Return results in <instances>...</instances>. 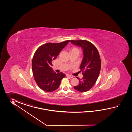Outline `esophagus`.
<instances>
[{"label": "esophagus", "instance_id": "esophagus-1", "mask_svg": "<svg viewBox=\"0 0 132 132\" xmlns=\"http://www.w3.org/2000/svg\"><path fill=\"white\" fill-rule=\"evenodd\" d=\"M67 77H70L71 78H72L73 77V76H71V75H67Z\"/></svg>", "mask_w": 132, "mask_h": 132}]
</instances>
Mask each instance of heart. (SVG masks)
<instances>
[{
  "instance_id": "b5f03b06",
  "label": "heart",
  "mask_w": 132,
  "mask_h": 132,
  "mask_svg": "<svg viewBox=\"0 0 132 132\" xmlns=\"http://www.w3.org/2000/svg\"><path fill=\"white\" fill-rule=\"evenodd\" d=\"M78 50L77 48H73L72 50Z\"/></svg>"
}]
</instances>
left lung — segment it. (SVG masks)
Masks as SVG:
<instances>
[{"label":"left lung","instance_id":"1","mask_svg":"<svg viewBox=\"0 0 132 132\" xmlns=\"http://www.w3.org/2000/svg\"><path fill=\"white\" fill-rule=\"evenodd\" d=\"M73 44L80 46L84 53V57L80 65L83 77L79 80V84L73 86L75 89L80 92H86L90 90L95 84L101 71V60L98 51L95 46L85 40H70Z\"/></svg>","mask_w":132,"mask_h":132}]
</instances>
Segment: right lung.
Returning <instances> with one entry per match:
<instances>
[{
	"mask_svg": "<svg viewBox=\"0 0 132 132\" xmlns=\"http://www.w3.org/2000/svg\"><path fill=\"white\" fill-rule=\"evenodd\" d=\"M69 42L68 40L58 43H46L40 46L34 53L31 64L34 80L38 86L46 92L57 89L65 77L62 72L56 73L54 71L52 61Z\"/></svg>",
	"mask_w": 132,
	"mask_h": 132,
	"instance_id": "1",
	"label": "right lung"
}]
</instances>
